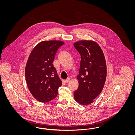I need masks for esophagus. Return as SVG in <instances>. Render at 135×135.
Here are the masks:
<instances>
[{
  "label": "esophagus",
  "mask_w": 135,
  "mask_h": 135,
  "mask_svg": "<svg viewBox=\"0 0 135 135\" xmlns=\"http://www.w3.org/2000/svg\"><path fill=\"white\" fill-rule=\"evenodd\" d=\"M70 78H67L66 79H65V83H68L69 81H70Z\"/></svg>",
  "instance_id": "obj_1"
}]
</instances>
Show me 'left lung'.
<instances>
[{"mask_svg": "<svg viewBox=\"0 0 135 135\" xmlns=\"http://www.w3.org/2000/svg\"><path fill=\"white\" fill-rule=\"evenodd\" d=\"M81 56L78 88L74 91L75 100L86 105L94 102L103 90L107 75L105 58L99 45L91 40H81L74 44Z\"/></svg>", "mask_w": 135, "mask_h": 135, "instance_id": "left-lung-1", "label": "left lung"}]
</instances>
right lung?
I'll use <instances>...</instances> for the list:
<instances>
[{"instance_id":"obj_1","label":"right lung","mask_w":135,"mask_h":135,"mask_svg":"<svg viewBox=\"0 0 135 135\" xmlns=\"http://www.w3.org/2000/svg\"><path fill=\"white\" fill-rule=\"evenodd\" d=\"M64 44L59 40L40 42L28 58L25 72L26 83L32 96L40 102L55 99L62 85L52 63L59 48Z\"/></svg>"}]
</instances>
